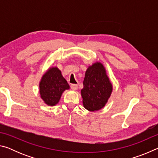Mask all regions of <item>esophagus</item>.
Listing matches in <instances>:
<instances>
[{"instance_id": "esophagus-1", "label": "esophagus", "mask_w": 158, "mask_h": 158, "mask_svg": "<svg viewBox=\"0 0 158 158\" xmlns=\"http://www.w3.org/2000/svg\"><path fill=\"white\" fill-rule=\"evenodd\" d=\"M70 87H71V89H73V90H77V89H78V85L77 84H71L70 85Z\"/></svg>"}]
</instances>
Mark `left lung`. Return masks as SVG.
Here are the masks:
<instances>
[{
    "instance_id": "8db88e82",
    "label": "left lung",
    "mask_w": 158,
    "mask_h": 158,
    "mask_svg": "<svg viewBox=\"0 0 158 158\" xmlns=\"http://www.w3.org/2000/svg\"><path fill=\"white\" fill-rule=\"evenodd\" d=\"M81 90L83 105L87 110L98 111L105 106L112 92V85L100 63L89 66L85 71Z\"/></svg>"
}]
</instances>
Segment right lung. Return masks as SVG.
Masks as SVG:
<instances>
[{
    "instance_id": "right-lung-1",
    "label": "right lung",
    "mask_w": 158,
    "mask_h": 158,
    "mask_svg": "<svg viewBox=\"0 0 158 158\" xmlns=\"http://www.w3.org/2000/svg\"><path fill=\"white\" fill-rule=\"evenodd\" d=\"M69 89V84L57 68L48 69L40 82L41 98L49 106L56 105L64 90Z\"/></svg>"
}]
</instances>
